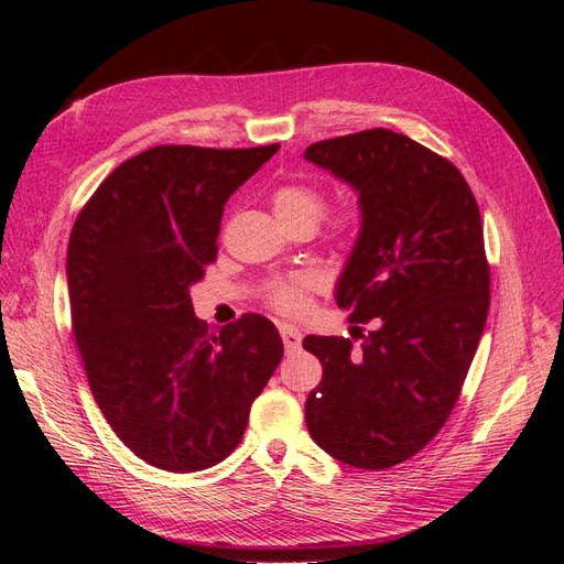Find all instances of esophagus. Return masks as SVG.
<instances>
[{
  "label": "esophagus",
  "instance_id": "1",
  "mask_svg": "<svg viewBox=\"0 0 564 564\" xmlns=\"http://www.w3.org/2000/svg\"><path fill=\"white\" fill-rule=\"evenodd\" d=\"M280 336H282V344L286 348V352H296L301 348V332L294 327V324H280Z\"/></svg>",
  "mask_w": 564,
  "mask_h": 564
}]
</instances>
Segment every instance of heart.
<instances>
[{"label": "heart", "mask_w": 564, "mask_h": 564, "mask_svg": "<svg viewBox=\"0 0 564 564\" xmlns=\"http://www.w3.org/2000/svg\"><path fill=\"white\" fill-rule=\"evenodd\" d=\"M327 207V197L313 183H284L272 193V209L284 226H311L315 228L317 220ZM360 224L357 212H346L338 218V228L352 232ZM315 286L313 275H294L286 280L272 282L270 286V303L282 313H299L305 305V294Z\"/></svg>", "instance_id": "b5f03b06"}]
</instances>
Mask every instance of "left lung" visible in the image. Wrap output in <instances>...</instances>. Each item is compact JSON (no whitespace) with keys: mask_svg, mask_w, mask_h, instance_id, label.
Listing matches in <instances>:
<instances>
[{"mask_svg":"<svg viewBox=\"0 0 564 564\" xmlns=\"http://www.w3.org/2000/svg\"><path fill=\"white\" fill-rule=\"evenodd\" d=\"M305 162L350 185L360 230L334 286L350 338L305 336L322 381L305 402L317 445L381 470L421 452L449 419L489 311L482 220L445 158L390 129L305 148ZM360 332V327H355Z\"/></svg>","mask_w":564,"mask_h":564,"instance_id":"8db88e82","label":"left lung"}]
</instances>
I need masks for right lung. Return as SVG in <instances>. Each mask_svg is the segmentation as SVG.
<instances>
[{"instance_id": "add662e5", "label": "right lung", "mask_w": 564, "mask_h": 564, "mask_svg": "<svg viewBox=\"0 0 564 564\" xmlns=\"http://www.w3.org/2000/svg\"><path fill=\"white\" fill-rule=\"evenodd\" d=\"M278 150L150 148L119 164L75 220L65 275L94 400L155 468L220 464L282 360L268 317L249 313L209 334L191 301L216 259L228 197Z\"/></svg>"}]
</instances>
